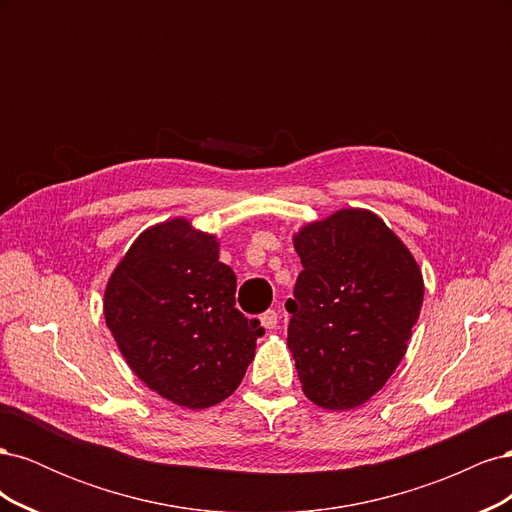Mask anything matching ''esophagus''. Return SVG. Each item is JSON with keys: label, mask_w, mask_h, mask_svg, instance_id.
Here are the masks:
<instances>
[{"label": "esophagus", "mask_w": 512, "mask_h": 512, "mask_svg": "<svg viewBox=\"0 0 512 512\" xmlns=\"http://www.w3.org/2000/svg\"><path fill=\"white\" fill-rule=\"evenodd\" d=\"M260 324H262V327H265L267 331L275 329V327H277V312H275V309H267V312L260 316Z\"/></svg>", "instance_id": "esophagus-1"}]
</instances>
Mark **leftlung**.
<instances>
[{
	"label": "left lung",
	"instance_id": "8db88e82",
	"mask_svg": "<svg viewBox=\"0 0 512 512\" xmlns=\"http://www.w3.org/2000/svg\"><path fill=\"white\" fill-rule=\"evenodd\" d=\"M288 348L303 393L327 410L374 397L404 359L423 305V273L376 213L342 209L294 235Z\"/></svg>",
	"mask_w": 512,
	"mask_h": 512
}]
</instances>
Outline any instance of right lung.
Listing matches in <instances>:
<instances>
[{
  "label": "right lung",
  "instance_id": "obj_1",
  "mask_svg": "<svg viewBox=\"0 0 512 512\" xmlns=\"http://www.w3.org/2000/svg\"><path fill=\"white\" fill-rule=\"evenodd\" d=\"M237 277L220 243L185 218L141 232L104 292V318L134 374L177 406L235 393L265 333L235 307Z\"/></svg>",
  "mask_w": 512,
  "mask_h": 512
}]
</instances>
